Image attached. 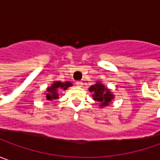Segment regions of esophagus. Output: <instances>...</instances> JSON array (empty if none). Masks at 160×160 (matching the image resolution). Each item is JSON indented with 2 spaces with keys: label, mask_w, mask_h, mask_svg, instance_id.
Segmentation results:
<instances>
[{
  "label": "esophagus",
  "mask_w": 160,
  "mask_h": 160,
  "mask_svg": "<svg viewBox=\"0 0 160 160\" xmlns=\"http://www.w3.org/2000/svg\"><path fill=\"white\" fill-rule=\"evenodd\" d=\"M76 84H77V86H78V87H82L83 83L82 81H77V83H76Z\"/></svg>",
  "instance_id": "34e87169"
}]
</instances>
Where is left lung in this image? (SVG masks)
Listing matches in <instances>:
<instances>
[{
	"instance_id": "1",
	"label": "left lung",
	"mask_w": 160,
	"mask_h": 160,
	"mask_svg": "<svg viewBox=\"0 0 160 160\" xmlns=\"http://www.w3.org/2000/svg\"><path fill=\"white\" fill-rule=\"evenodd\" d=\"M89 92L92 93V96L93 100L99 102L100 108L108 107L115 98L113 92H111V91L106 87L101 81H97L96 83L92 85L89 88Z\"/></svg>"
}]
</instances>
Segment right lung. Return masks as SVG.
I'll use <instances>...</instances> for the list:
<instances>
[{"instance_id": "right-lung-1", "label": "right lung", "mask_w": 160, "mask_h": 160, "mask_svg": "<svg viewBox=\"0 0 160 160\" xmlns=\"http://www.w3.org/2000/svg\"><path fill=\"white\" fill-rule=\"evenodd\" d=\"M73 84L69 81L61 82V81H54L50 86L47 87L46 92H44L45 99L48 101H53L58 99V91L60 90H67L68 87L72 86Z\"/></svg>"}]
</instances>
